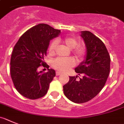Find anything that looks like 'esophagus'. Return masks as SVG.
<instances>
[{"label": "esophagus", "instance_id": "34e87169", "mask_svg": "<svg viewBox=\"0 0 124 124\" xmlns=\"http://www.w3.org/2000/svg\"><path fill=\"white\" fill-rule=\"evenodd\" d=\"M61 74H62L61 72H56V75H61Z\"/></svg>", "mask_w": 124, "mask_h": 124}]
</instances>
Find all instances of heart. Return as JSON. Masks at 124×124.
I'll return each mask as SVG.
<instances>
[{
  "label": "heart",
  "instance_id": "1",
  "mask_svg": "<svg viewBox=\"0 0 124 124\" xmlns=\"http://www.w3.org/2000/svg\"><path fill=\"white\" fill-rule=\"evenodd\" d=\"M57 42L64 44L70 49H73V52L78 58H82L85 54L84 47L78 45L77 40L72 37H65L57 39ZM57 42L54 40L50 44L49 47V52L50 54H54L57 47ZM52 67L55 69L61 72H65L72 67L75 65V61L72 59H65L59 57L54 59L52 63Z\"/></svg>",
  "mask_w": 124,
  "mask_h": 124
}]
</instances>
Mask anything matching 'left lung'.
<instances>
[{"label": "left lung", "mask_w": 124, "mask_h": 124, "mask_svg": "<svg viewBox=\"0 0 124 124\" xmlns=\"http://www.w3.org/2000/svg\"><path fill=\"white\" fill-rule=\"evenodd\" d=\"M80 36L86 47L85 59L75 68L77 76L69 77L63 86V93L74 103H85L92 99L105 85L110 72V58L107 48L100 39L89 31H81Z\"/></svg>", "instance_id": "8db88e82"}]
</instances>
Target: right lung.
I'll use <instances>...</instances> for the list:
<instances>
[{
	"label": "right lung",
	"mask_w": 124,
	"mask_h": 124,
	"mask_svg": "<svg viewBox=\"0 0 124 124\" xmlns=\"http://www.w3.org/2000/svg\"><path fill=\"white\" fill-rule=\"evenodd\" d=\"M60 30L40 23L31 28L15 45L10 59V75L17 90L25 97L37 99L47 93L55 71L45 65L50 40L59 36ZM41 65L48 67L47 73L39 72Z\"/></svg>",
	"instance_id": "add662e5"
}]
</instances>
